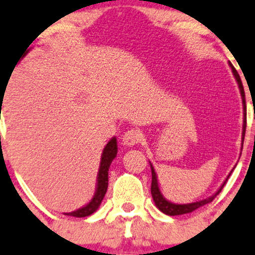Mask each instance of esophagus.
Returning a JSON list of instances; mask_svg holds the SVG:
<instances>
[{
    "label": "esophagus",
    "mask_w": 255,
    "mask_h": 255,
    "mask_svg": "<svg viewBox=\"0 0 255 255\" xmlns=\"http://www.w3.org/2000/svg\"><path fill=\"white\" fill-rule=\"evenodd\" d=\"M140 134L137 129H129L122 135V142L126 146H133L139 143Z\"/></svg>",
    "instance_id": "34e87169"
}]
</instances>
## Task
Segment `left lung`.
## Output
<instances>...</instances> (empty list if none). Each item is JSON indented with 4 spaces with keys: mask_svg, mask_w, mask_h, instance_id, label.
Here are the masks:
<instances>
[{
    "mask_svg": "<svg viewBox=\"0 0 255 255\" xmlns=\"http://www.w3.org/2000/svg\"><path fill=\"white\" fill-rule=\"evenodd\" d=\"M230 66L231 69H232L233 71V75H235L236 80H237L238 82V86H239V90H241V95H242V101H243V115H244V118H243V133H242V140H244V135H246V126H247V106H246V95H244V89H243V85H242V81H241V78H239L237 70L235 69V66L232 65V64L230 63ZM242 146H243V144H242ZM150 168H151V187H150V191H151V196H153V200L154 202H155V206L159 208V210L161 211L163 213H165V215L168 216H179V215H185V213H190L192 212V211L197 210L199 207L204 206V205L208 204V202H212L213 199H215L216 196H217L218 194L221 192V190L223 189V186H225L226 181H227V179H226V181L223 182L222 186L220 187V189L217 190V192H216L215 195H212V196H210L208 199H205V200H201V201H197V202H191V204H185V205H177V204H173V202L168 201V200L165 199V197L161 195L160 190H159V185H158V179H156V173L155 170H154L153 165H151L150 163ZM231 175V174H230ZM228 175V176H230Z\"/></svg>",
    "mask_w": 255,
    "mask_h": 255,
    "instance_id": "1",
    "label": "left lung"
}]
</instances>
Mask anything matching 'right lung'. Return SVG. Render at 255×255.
Masks as SVG:
<instances>
[{
	"label": "right lung",
	"instance_id": "add662e5",
	"mask_svg": "<svg viewBox=\"0 0 255 255\" xmlns=\"http://www.w3.org/2000/svg\"><path fill=\"white\" fill-rule=\"evenodd\" d=\"M27 53H28V48L27 50H25V54ZM25 54H23V56H24ZM116 155H117V139H116V137H113L112 139L106 144V146L104 148V151H102L101 163H100V169H99V175H97L96 192H95L92 200L86 205V206L79 208V210L74 211V212L65 213V215L73 216V217H86V216L92 215V213L100 207L105 195H106L107 187H109L110 165H111L112 160L116 158Z\"/></svg>",
	"mask_w": 255,
	"mask_h": 255
}]
</instances>
